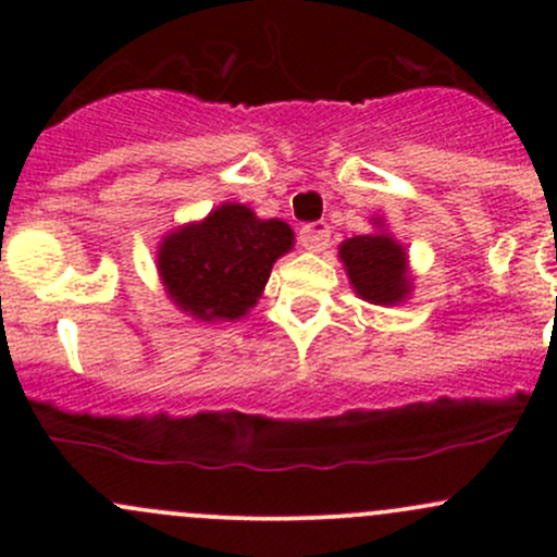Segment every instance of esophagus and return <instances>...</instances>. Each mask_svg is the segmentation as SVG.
I'll return each instance as SVG.
<instances>
[{
    "label": "esophagus",
    "instance_id": "esophagus-1",
    "mask_svg": "<svg viewBox=\"0 0 557 557\" xmlns=\"http://www.w3.org/2000/svg\"><path fill=\"white\" fill-rule=\"evenodd\" d=\"M329 239H331V228H329V223H323V221L307 223V226L299 232L301 247L310 252L325 250V247H329Z\"/></svg>",
    "mask_w": 557,
    "mask_h": 557
}]
</instances>
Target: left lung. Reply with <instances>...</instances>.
I'll list each match as a JSON object with an SVG mask.
<instances>
[{"label":"left lung","instance_id":"8db88e82","mask_svg":"<svg viewBox=\"0 0 557 557\" xmlns=\"http://www.w3.org/2000/svg\"><path fill=\"white\" fill-rule=\"evenodd\" d=\"M374 232L358 234L339 245V261L358 299L377 307H396L412 294L407 247L387 232L383 218H372Z\"/></svg>","mask_w":557,"mask_h":557}]
</instances>
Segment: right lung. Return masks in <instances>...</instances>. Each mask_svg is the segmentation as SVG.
<instances>
[{
  "instance_id": "obj_1",
  "label": "right lung",
  "mask_w": 557,
  "mask_h": 557,
  "mask_svg": "<svg viewBox=\"0 0 557 557\" xmlns=\"http://www.w3.org/2000/svg\"><path fill=\"white\" fill-rule=\"evenodd\" d=\"M294 250V228L223 201L201 221L177 226L156 252L166 299L201 323L245 318L261 299L277 258Z\"/></svg>"
}]
</instances>
